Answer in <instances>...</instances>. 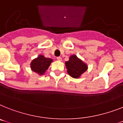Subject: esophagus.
Masks as SVG:
<instances>
[{"label": "esophagus", "instance_id": "1", "mask_svg": "<svg viewBox=\"0 0 123 123\" xmlns=\"http://www.w3.org/2000/svg\"><path fill=\"white\" fill-rule=\"evenodd\" d=\"M56 59H57V60H58V61H62V58L61 57H57L56 58Z\"/></svg>", "mask_w": 123, "mask_h": 123}]
</instances>
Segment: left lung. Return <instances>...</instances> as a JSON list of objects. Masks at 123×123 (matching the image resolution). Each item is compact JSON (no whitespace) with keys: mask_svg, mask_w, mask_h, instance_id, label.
<instances>
[{"mask_svg":"<svg viewBox=\"0 0 123 123\" xmlns=\"http://www.w3.org/2000/svg\"><path fill=\"white\" fill-rule=\"evenodd\" d=\"M65 65L69 75L75 79L80 77L88 68L87 65L75 55L70 56L69 60L65 62Z\"/></svg>","mask_w":123,"mask_h":123,"instance_id":"1","label":"left lung"}]
</instances>
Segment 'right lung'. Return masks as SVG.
Wrapping results in <instances>:
<instances>
[{
	"label": "right lung",
	"mask_w": 123,
	"mask_h": 123,
	"mask_svg": "<svg viewBox=\"0 0 123 123\" xmlns=\"http://www.w3.org/2000/svg\"><path fill=\"white\" fill-rule=\"evenodd\" d=\"M52 62V59L40 55L31 62V68L33 72L37 73L39 75H44Z\"/></svg>",
	"instance_id": "1"
}]
</instances>
